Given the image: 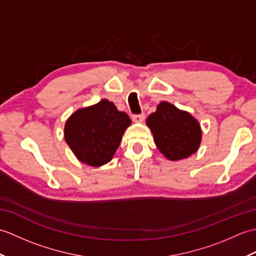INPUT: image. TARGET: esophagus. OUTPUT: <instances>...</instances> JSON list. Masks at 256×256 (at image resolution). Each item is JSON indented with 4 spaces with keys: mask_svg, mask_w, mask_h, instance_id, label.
<instances>
[{
    "mask_svg": "<svg viewBox=\"0 0 256 256\" xmlns=\"http://www.w3.org/2000/svg\"><path fill=\"white\" fill-rule=\"evenodd\" d=\"M145 118V114L144 113H140V114H133L132 116V120L134 122H138V123H142Z\"/></svg>",
    "mask_w": 256,
    "mask_h": 256,
    "instance_id": "1",
    "label": "esophagus"
}]
</instances>
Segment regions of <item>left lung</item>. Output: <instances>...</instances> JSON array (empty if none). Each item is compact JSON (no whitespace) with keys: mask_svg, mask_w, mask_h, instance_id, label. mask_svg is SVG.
I'll return each mask as SVG.
<instances>
[{"mask_svg":"<svg viewBox=\"0 0 256 256\" xmlns=\"http://www.w3.org/2000/svg\"><path fill=\"white\" fill-rule=\"evenodd\" d=\"M146 124L153 133L157 148L170 160L187 158L199 148L201 130L198 121L170 103L160 102Z\"/></svg>","mask_w":256,"mask_h":256,"instance_id":"left-lung-1","label":"left lung"}]
</instances>
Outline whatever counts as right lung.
I'll return each instance as SVG.
<instances>
[{
    "instance_id": "right-lung-1",
    "label": "right lung",
    "mask_w": 256,
    "mask_h": 256,
    "mask_svg": "<svg viewBox=\"0 0 256 256\" xmlns=\"http://www.w3.org/2000/svg\"><path fill=\"white\" fill-rule=\"evenodd\" d=\"M130 124L131 118L126 113L103 99L94 106L79 108L67 120L64 140L80 162L100 167L112 160Z\"/></svg>"
}]
</instances>
